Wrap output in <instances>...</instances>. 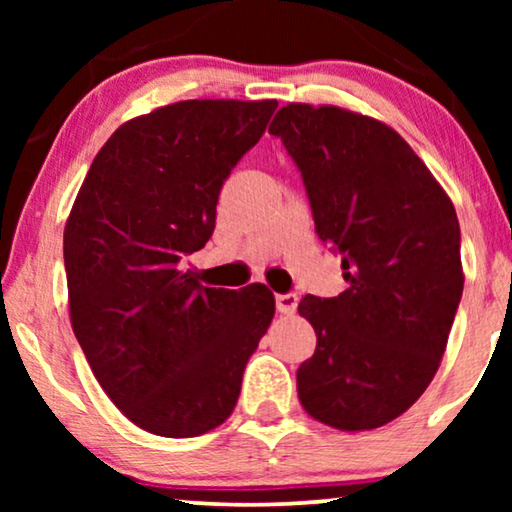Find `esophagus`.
<instances>
[{
    "label": "esophagus",
    "instance_id": "1",
    "mask_svg": "<svg viewBox=\"0 0 512 512\" xmlns=\"http://www.w3.org/2000/svg\"><path fill=\"white\" fill-rule=\"evenodd\" d=\"M275 305H277V312L293 314V312H296V307H298V296H296V293H277Z\"/></svg>",
    "mask_w": 512,
    "mask_h": 512
}]
</instances>
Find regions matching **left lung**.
I'll return each instance as SVG.
<instances>
[{
  "label": "left lung",
  "instance_id": "1",
  "mask_svg": "<svg viewBox=\"0 0 512 512\" xmlns=\"http://www.w3.org/2000/svg\"><path fill=\"white\" fill-rule=\"evenodd\" d=\"M270 135L303 177L319 240L342 256L347 289L305 296L317 333L298 398L314 419L366 431L403 415L436 375L459 310L454 205L408 142L338 107L286 104Z\"/></svg>",
  "mask_w": 512,
  "mask_h": 512
}]
</instances>
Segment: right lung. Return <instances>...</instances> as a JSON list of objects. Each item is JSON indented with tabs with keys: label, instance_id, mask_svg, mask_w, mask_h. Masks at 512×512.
I'll use <instances>...</instances> for the list:
<instances>
[{
	"label": "right lung",
	"instance_id": "1",
	"mask_svg": "<svg viewBox=\"0 0 512 512\" xmlns=\"http://www.w3.org/2000/svg\"><path fill=\"white\" fill-rule=\"evenodd\" d=\"M277 102L186 100L121 125L65 226L69 314L100 387L139 429L193 438L226 422L275 317L268 286L195 282L223 181Z\"/></svg>",
	"mask_w": 512,
	"mask_h": 512
}]
</instances>
